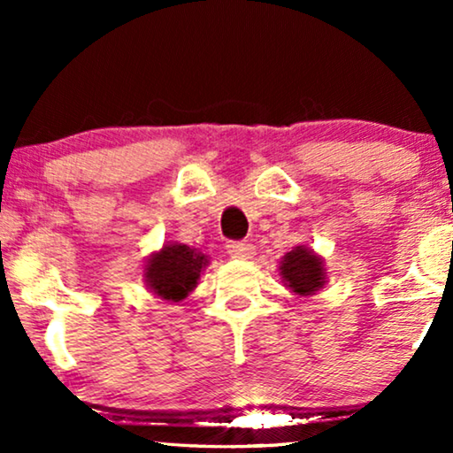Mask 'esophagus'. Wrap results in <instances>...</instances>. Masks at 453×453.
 Segmentation results:
<instances>
[{
  "instance_id": "34e87169",
  "label": "esophagus",
  "mask_w": 453,
  "mask_h": 453,
  "mask_svg": "<svg viewBox=\"0 0 453 453\" xmlns=\"http://www.w3.org/2000/svg\"><path fill=\"white\" fill-rule=\"evenodd\" d=\"M226 251L228 256L237 259H250L253 257V253H256V250H253L250 243H241V241H233V243H228Z\"/></svg>"
}]
</instances>
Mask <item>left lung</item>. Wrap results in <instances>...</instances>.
Segmentation results:
<instances>
[{
  "label": "left lung",
  "instance_id": "obj_1",
  "mask_svg": "<svg viewBox=\"0 0 453 453\" xmlns=\"http://www.w3.org/2000/svg\"><path fill=\"white\" fill-rule=\"evenodd\" d=\"M278 270L284 287L299 296L318 295L327 282L326 259L307 245L293 247V251L280 259Z\"/></svg>",
  "mask_w": 453,
  "mask_h": 453
}]
</instances>
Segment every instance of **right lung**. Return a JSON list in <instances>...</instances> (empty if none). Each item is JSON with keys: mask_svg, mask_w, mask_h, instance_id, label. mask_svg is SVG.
Instances as JSON below:
<instances>
[{"mask_svg": "<svg viewBox=\"0 0 453 453\" xmlns=\"http://www.w3.org/2000/svg\"><path fill=\"white\" fill-rule=\"evenodd\" d=\"M210 257L196 247L165 243L144 264V284L154 296L166 303H181L196 288Z\"/></svg>", "mask_w": 453, "mask_h": 453, "instance_id": "right-lung-1", "label": "right lung"}]
</instances>
